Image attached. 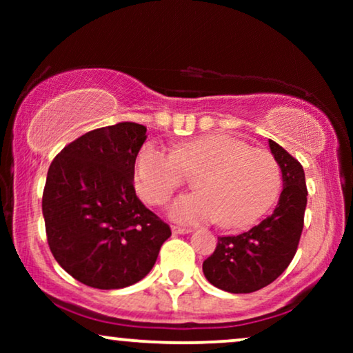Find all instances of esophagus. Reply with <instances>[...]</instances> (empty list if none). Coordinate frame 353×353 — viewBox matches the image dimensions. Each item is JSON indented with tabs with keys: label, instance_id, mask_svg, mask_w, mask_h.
Here are the masks:
<instances>
[{
	"label": "esophagus",
	"instance_id": "34e87169",
	"mask_svg": "<svg viewBox=\"0 0 353 353\" xmlns=\"http://www.w3.org/2000/svg\"><path fill=\"white\" fill-rule=\"evenodd\" d=\"M190 229H185V228H179V225H172V234H179V236H182V234H189Z\"/></svg>",
	"mask_w": 353,
	"mask_h": 353
}]
</instances>
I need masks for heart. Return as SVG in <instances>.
Returning a JSON list of instances; mask_svg holds the SVG:
<instances>
[{
	"label": "heart",
	"instance_id": "b5f03b06",
	"mask_svg": "<svg viewBox=\"0 0 353 353\" xmlns=\"http://www.w3.org/2000/svg\"><path fill=\"white\" fill-rule=\"evenodd\" d=\"M194 176L197 192L169 208L172 219L188 224L217 221L225 229L254 224L279 196L282 174L269 151L250 148L229 134H208L174 151L148 144L137 154L134 185L148 204L161 205Z\"/></svg>",
	"mask_w": 353,
	"mask_h": 353
}]
</instances>
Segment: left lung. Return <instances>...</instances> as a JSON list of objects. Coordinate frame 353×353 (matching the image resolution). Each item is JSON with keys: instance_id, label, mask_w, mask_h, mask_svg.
Wrapping results in <instances>:
<instances>
[{"instance_id": "8db88e82", "label": "left lung", "mask_w": 353, "mask_h": 353, "mask_svg": "<svg viewBox=\"0 0 353 353\" xmlns=\"http://www.w3.org/2000/svg\"><path fill=\"white\" fill-rule=\"evenodd\" d=\"M269 148L283 182L274 212L247 232L219 237L216 250L202 264L205 279L230 294H250L272 283L292 262L302 236L305 174L282 145L269 139Z\"/></svg>"}]
</instances>
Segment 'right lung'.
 Listing matches in <instances>:
<instances>
[{
	"label": "right lung",
	"mask_w": 353,
	"mask_h": 353,
	"mask_svg": "<svg viewBox=\"0 0 353 353\" xmlns=\"http://www.w3.org/2000/svg\"><path fill=\"white\" fill-rule=\"evenodd\" d=\"M143 124L89 131L54 157L43 192L48 244L58 264L94 289H123L151 272L171 228L134 190Z\"/></svg>",
	"instance_id": "right-lung-1"
}]
</instances>
